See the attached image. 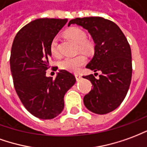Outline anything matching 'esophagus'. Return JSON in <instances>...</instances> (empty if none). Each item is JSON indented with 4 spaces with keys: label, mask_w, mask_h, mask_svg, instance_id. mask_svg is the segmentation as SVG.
Returning <instances> with one entry per match:
<instances>
[{
    "label": "esophagus",
    "mask_w": 147,
    "mask_h": 147,
    "mask_svg": "<svg viewBox=\"0 0 147 147\" xmlns=\"http://www.w3.org/2000/svg\"><path fill=\"white\" fill-rule=\"evenodd\" d=\"M75 78L77 81H80L82 79V75L79 74H75Z\"/></svg>",
    "instance_id": "34e87169"
}]
</instances>
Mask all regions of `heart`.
<instances>
[{"label": "heart", "instance_id": "heart-1", "mask_svg": "<svg viewBox=\"0 0 147 147\" xmlns=\"http://www.w3.org/2000/svg\"><path fill=\"white\" fill-rule=\"evenodd\" d=\"M65 35H67V37L71 38L73 41H74L76 43H78V50L79 51L89 53L92 51L93 43L92 41L86 38L87 35L83 29L74 27L68 29L65 32ZM50 50L54 56L55 57L60 56L59 39L57 37L52 39L50 45ZM85 62H86V57L84 55L80 54L74 57H67L62 60L60 62V67L62 69H65L68 71L78 72L82 65H85Z\"/></svg>", "mask_w": 147, "mask_h": 147}]
</instances>
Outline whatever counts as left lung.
Here are the masks:
<instances>
[{
    "mask_svg": "<svg viewBox=\"0 0 147 147\" xmlns=\"http://www.w3.org/2000/svg\"><path fill=\"white\" fill-rule=\"evenodd\" d=\"M72 24L88 30L95 42V54L86 68L102 73L97 79L92 74L83 76L92 84V89L84 96L85 107L100 115L112 112L124 100L131 81V51L127 39L114 22L103 17L76 18L68 26Z\"/></svg>",
    "mask_w": 147,
    "mask_h": 147,
    "instance_id": "left-lung-1",
    "label": "left lung"
}]
</instances>
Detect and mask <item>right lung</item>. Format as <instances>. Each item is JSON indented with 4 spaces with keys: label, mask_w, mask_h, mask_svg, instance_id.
Here are the masks:
<instances>
[{
    "label": "right lung",
    "mask_w": 147,
    "mask_h": 147,
    "mask_svg": "<svg viewBox=\"0 0 147 147\" xmlns=\"http://www.w3.org/2000/svg\"><path fill=\"white\" fill-rule=\"evenodd\" d=\"M66 19H37L23 27L11 50L10 67L16 92L31 114L42 119L58 116L64 109V96L75 84L74 75L62 69L55 79L47 77L52 39Z\"/></svg>",
    "instance_id": "obj_1"
}]
</instances>
